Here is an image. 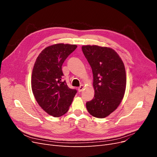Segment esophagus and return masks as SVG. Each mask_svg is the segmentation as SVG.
I'll return each instance as SVG.
<instances>
[{
	"instance_id": "1",
	"label": "esophagus",
	"mask_w": 157,
	"mask_h": 157,
	"mask_svg": "<svg viewBox=\"0 0 157 157\" xmlns=\"http://www.w3.org/2000/svg\"><path fill=\"white\" fill-rule=\"evenodd\" d=\"M83 89H84V86H83V85H80V86L78 88V92H82V90H83Z\"/></svg>"
}]
</instances>
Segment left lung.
I'll list each match as a JSON object with an SVG mask.
<instances>
[{
	"label": "left lung",
	"mask_w": 157,
	"mask_h": 157,
	"mask_svg": "<svg viewBox=\"0 0 157 157\" xmlns=\"http://www.w3.org/2000/svg\"><path fill=\"white\" fill-rule=\"evenodd\" d=\"M84 56L93 73L94 97L86 102V109L94 117L103 118L120 105L125 93L124 65L113 49L96 45L82 46Z\"/></svg>",
	"instance_id": "1"
}]
</instances>
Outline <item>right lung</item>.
I'll return each mask as SVG.
<instances>
[{"label": "right lung", "instance_id": "1", "mask_svg": "<svg viewBox=\"0 0 157 157\" xmlns=\"http://www.w3.org/2000/svg\"><path fill=\"white\" fill-rule=\"evenodd\" d=\"M77 46L56 44L42 50L33 69L31 88L37 103L44 111L55 117L69 110L77 93L62 80V65Z\"/></svg>", "mask_w": 157, "mask_h": 157}]
</instances>
